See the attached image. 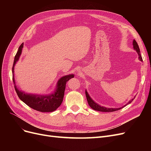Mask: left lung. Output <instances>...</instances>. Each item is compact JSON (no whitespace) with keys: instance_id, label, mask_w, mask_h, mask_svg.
<instances>
[{"instance_id":"8db88e82","label":"left lung","mask_w":151,"mask_h":151,"mask_svg":"<svg viewBox=\"0 0 151 151\" xmlns=\"http://www.w3.org/2000/svg\"><path fill=\"white\" fill-rule=\"evenodd\" d=\"M133 46H134V49L135 50H136V52H137V53L139 55V59L140 61H142V56L140 55L139 45H138L137 43V42L135 40H134V41H133ZM86 98H87V100H88V104L90 106V107L91 108H93V109H94V110H96V111H102V112H112V111H117V110H119V109L123 108V107L125 106L126 105H127L128 104H130V103H132V101H133V100L134 99H134H132L130 101L128 102V103H127V104H125L124 106H123L122 108H106V107L100 106V105H99L96 103H95L93 101V100L91 98L88 93L87 92L86 90Z\"/></svg>"}]
</instances>
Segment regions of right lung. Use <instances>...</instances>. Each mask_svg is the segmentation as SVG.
<instances>
[{
  "label": "right lung",
  "instance_id": "right-lung-1",
  "mask_svg": "<svg viewBox=\"0 0 151 151\" xmlns=\"http://www.w3.org/2000/svg\"><path fill=\"white\" fill-rule=\"evenodd\" d=\"M23 43H22L20 45L14 57V60L12 67V79L14 84L15 80L14 76V70L15 64L19 60V58L22 52V49L23 48ZM74 77V76L73 74H69L62 77L58 81L56 89L55 90L52 94L48 95L27 94L24 93V91H22L21 90L18 89L16 84L14 85V88L18 97L19 98L21 101H23L30 108L41 112H52L56 110L61 105L63 101V96H64V92L67 82L71 78H73Z\"/></svg>",
  "mask_w": 151,
  "mask_h": 151
}]
</instances>
